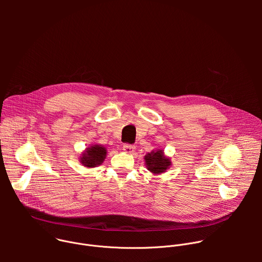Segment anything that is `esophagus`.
Masks as SVG:
<instances>
[{
    "label": "esophagus",
    "mask_w": 262,
    "mask_h": 262,
    "mask_svg": "<svg viewBox=\"0 0 262 262\" xmlns=\"http://www.w3.org/2000/svg\"><path fill=\"white\" fill-rule=\"evenodd\" d=\"M135 149H136V147L133 144H124L123 145V150L127 154H133L135 151Z\"/></svg>",
    "instance_id": "obj_1"
}]
</instances>
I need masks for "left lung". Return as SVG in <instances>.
Listing matches in <instances>:
<instances>
[{
	"instance_id": "1",
	"label": "left lung",
	"mask_w": 262,
	"mask_h": 262,
	"mask_svg": "<svg viewBox=\"0 0 262 262\" xmlns=\"http://www.w3.org/2000/svg\"><path fill=\"white\" fill-rule=\"evenodd\" d=\"M145 162H146L148 170L152 173H156V174L165 172L171 165L170 160L164 156L163 150L152 151L150 154L146 155Z\"/></svg>"
}]
</instances>
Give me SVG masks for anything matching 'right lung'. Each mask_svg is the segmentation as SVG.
Returning <instances> with one entry per match:
<instances>
[{
  "mask_svg": "<svg viewBox=\"0 0 262 262\" xmlns=\"http://www.w3.org/2000/svg\"><path fill=\"white\" fill-rule=\"evenodd\" d=\"M105 156L106 150L104 147L100 145H93L90 148H87V151L83 154L81 163L88 168H93L100 165L103 162Z\"/></svg>",
  "mask_w": 262,
  "mask_h": 262,
  "instance_id": "add662e5",
  "label": "right lung"
}]
</instances>
